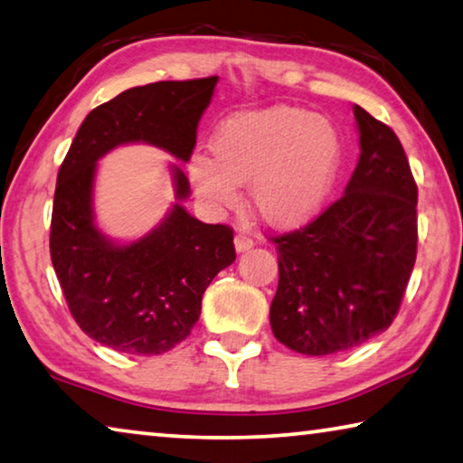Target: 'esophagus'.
<instances>
[{
	"instance_id": "esophagus-1",
	"label": "esophagus",
	"mask_w": 463,
	"mask_h": 463,
	"mask_svg": "<svg viewBox=\"0 0 463 463\" xmlns=\"http://www.w3.org/2000/svg\"><path fill=\"white\" fill-rule=\"evenodd\" d=\"M233 244H236V250L238 252H246V250H250L254 246V240L246 236V233H236V238H233Z\"/></svg>"
}]
</instances>
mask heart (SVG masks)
Returning <instances> with one entry per match:
<instances>
[{
	"label": "heart",
	"mask_w": 463,
	"mask_h": 463,
	"mask_svg": "<svg viewBox=\"0 0 463 463\" xmlns=\"http://www.w3.org/2000/svg\"><path fill=\"white\" fill-rule=\"evenodd\" d=\"M211 154L188 162L196 194L209 207L230 209L238 186L250 184V203L262 222L295 227L328 199L340 141L328 118L295 106H270L233 115L211 139Z\"/></svg>",
	"instance_id": "b5f03b06"
}]
</instances>
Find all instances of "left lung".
Listing matches in <instances>:
<instances>
[{"label": "left lung", "instance_id": "left-lung-1", "mask_svg": "<svg viewBox=\"0 0 463 463\" xmlns=\"http://www.w3.org/2000/svg\"><path fill=\"white\" fill-rule=\"evenodd\" d=\"M361 156L345 194L275 236L272 335L301 354L343 353L388 330L416 260V182L396 133L353 109Z\"/></svg>", "mask_w": 463, "mask_h": 463}]
</instances>
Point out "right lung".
<instances>
[{
  "mask_svg": "<svg viewBox=\"0 0 463 463\" xmlns=\"http://www.w3.org/2000/svg\"><path fill=\"white\" fill-rule=\"evenodd\" d=\"M217 75L125 90L83 118L57 174L51 260L73 320L96 343L127 354H162L191 335L201 299L236 260L233 232L186 213L191 193L174 165L176 204L131 244H115L94 223L96 162L125 143H149L188 162Z\"/></svg>",
  "mask_w": 463,
  "mask_h": 463,
  "instance_id": "obj_1",
  "label": "right lung"
}]
</instances>
